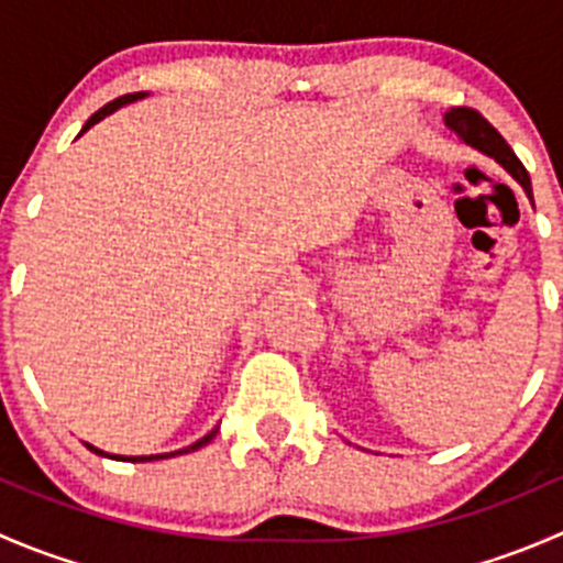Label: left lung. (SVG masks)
<instances>
[{"mask_svg":"<svg viewBox=\"0 0 563 563\" xmlns=\"http://www.w3.org/2000/svg\"><path fill=\"white\" fill-rule=\"evenodd\" d=\"M446 124L455 130L465 144L476 146V150L485 152V155L496 157V161L501 163V166L507 168V172L512 174L520 185H523V190L528 192V196H531V179H528V172L523 168V163L518 161V155L512 152V146L501 139V133H498V130L493 128V124L487 122L479 111H474V108H463V106L452 108V111L446 113Z\"/></svg>","mask_w":563,"mask_h":563,"instance_id":"obj_1","label":"left lung"}]
</instances>
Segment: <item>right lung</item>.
Returning a JSON list of instances; mask_svg holds the SVG:
<instances>
[{
  "label": "right lung",
  "mask_w": 563,
  "mask_h": 563,
  "mask_svg": "<svg viewBox=\"0 0 563 563\" xmlns=\"http://www.w3.org/2000/svg\"><path fill=\"white\" fill-rule=\"evenodd\" d=\"M135 98H141V92H133V95H122V98H117V100H111V103H106L103 108H100V111H95L92 117H89V122L84 124V130L81 133H87L89 128H92L95 122H100V119L103 117H108V113L111 111H117L119 106H124V103H130V100H135ZM214 433H218V428L212 430V433H207L203 435L201 441H196V444H190V446H185V450H179V452H168V455H150V457H117V460H128V463H150V460H157V457H174V455H187V452H196V450H201V446H207L209 441L214 439ZM89 446V444H87ZM89 450L92 452H98V455H106V452H100V450H95V446H89ZM111 457V455H108Z\"/></svg>",
  "instance_id": "1"
}]
</instances>
